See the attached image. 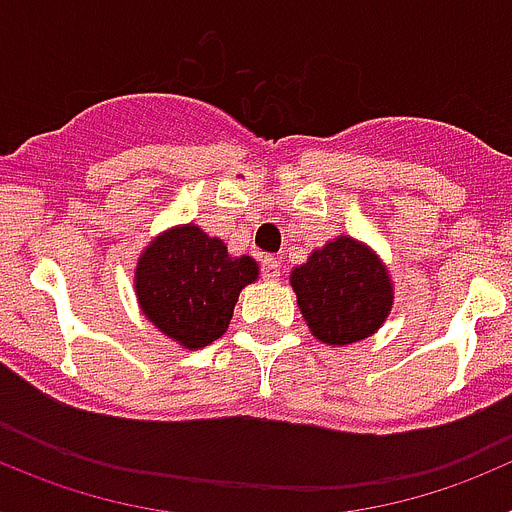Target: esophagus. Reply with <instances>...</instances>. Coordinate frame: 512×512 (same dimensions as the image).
<instances>
[{
    "label": "esophagus",
    "mask_w": 512,
    "mask_h": 512,
    "mask_svg": "<svg viewBox=\"0 0 512 512\" xmlns=\"http://www.w3.org/2000/svg\"><path fill=\"white\" fill-rule=\"evenodd\" d=\"M261 274H264V279H269V282L279 279V261L274 259V256H264V259H261Z\"/></svg>",
    "instance_id": "34e87169"
}]
</instances>
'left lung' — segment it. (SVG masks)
Returning a JSON list of instances; mask_svg holds the SVG:
<instances>
[{
	"mask_svg": "<svg viewBox=\"0 0 512 512\" xmlns=\"http://www.w3.org/2000/svg\"><path fill=\"white\" fill-rule=\"evenodd\" d=\"M292 287L312 336L330 346L372 336L392 307V284L372 251L338 238L292 271Z\"/></svg>",
	"mask_w": 512,
	"mask_h": 512,
	"instance_id": "1",
	"label": "left lung"
}]
</instances>
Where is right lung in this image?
<instances>
[{"instance_id": "1", "label": "right lung", "mask_w": 512, "mask_h": 512, "mask_svg": "<svg viewBox=\"0 0 512 512\" xmlns=\"http://www.w3.org/2000/svg\"><path fill=\"white\" fill-rule=\"evenodd\" d=\"M259 274L256 261L230 259L223 241L184 225L148 246L135 271V292L146 318L187 348L220 338L246 284Z\"/></svg>"}]
</instances>
